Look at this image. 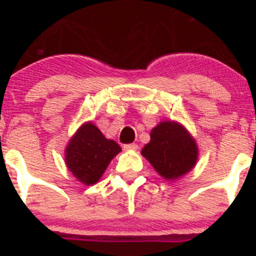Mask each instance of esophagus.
Masks as SVG:
<instances>
[{
	"label": "esophagus",
	"mask_w": 256,
	"mask_h": 256,
	"mask_svg": "<svg viewBox=\"0 0 256 256\" xmlns=\"http://www.w3.org/2000/svg\"><path fill=\"white\" fill-rule=\"evenodd\" d=\"M138 148L137 144H134V143H130V144H125L124 146V149L125 150H136Z\"/></svg>",
	"instance_id": "1"
}]
</instances>
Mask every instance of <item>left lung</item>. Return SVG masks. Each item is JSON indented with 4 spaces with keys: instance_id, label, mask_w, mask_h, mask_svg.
<instances>
[{
    "instance_id": "8db88e82",
    "label": "left lung",
    "mask_w": 256,
    "mask_h": 256,
    "mask_svg": "<svg viewBox=\"0 0 256 256\" xmlns=\"http://www.w3.org/2000/svg\"><path fill=\"white\" fill-rule=\"evenodd\" d=\"M142 155L160 176L176 179L189 172L198 160V146L194 138L174 122H160L150 132V142Z\"/></svg>"
}]
</instances>
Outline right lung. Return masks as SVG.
I'll list each match as a JSON object with an SVG mask.
<instances>
[{
  "label": "right lung",
  "mask_w": 256,
  "mask_h": 256,
  "mask_svg": "<svg viewBox=\"0 0 256 256\" xmlns=\"http://www.w3.org/2000/svg\"><path fill=\"white\" fill-rule=\"evenodd\" d=\"M122 152L116 140H107L91 122L76 132L66 148V165L78 180L92 185L101 178L110 160Z\"/></svg>",
  "instance_id": "1"
}]
</instances>
